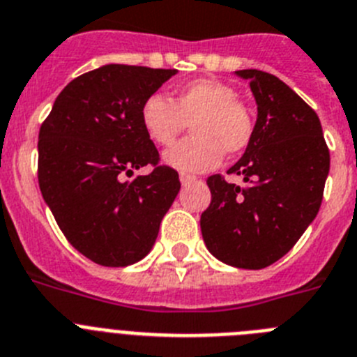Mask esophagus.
<instances>
[{"label": "esophagus", "instance_id": "34e87169", "mask_svg": "<svg viewBox=\"0 0 357 357\" xmlns=\"http://www.w3.org/2000/svg\"><path fill=\"white\" fill-rule=\"evenodd\" d=\"M179 179H181L183 185H190V183L197 181L196 176H192V174H181V176H179Z\"/></svg>", "mask_w": 357, "mask_h": 357}]
</instances>
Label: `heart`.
<instances>
[{
	"label": "heart",
	"mask_w": 357,
	"mask_h": 357,
	"mask_svg": "<svg viewBox=\"0 0 357 357\" xmlns=\"http://www.w3.org/2000/svg\"><path fill=\"white\" fill-rule=\"evenodd\" d=\"M140 123L158 147H172L190 123L194 135L170 149L165 161L183 172H204L221 163L225 153H243L255 135L252 109L230 84L197 79L176 88L167 100L151 95L140 107Z\"/></svg>",
	"instance_id": "obj_1"
}]
</instances>
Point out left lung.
Here are the masks:
<instances>
[{
    "instance_id": "obj_1",
    "label": "left lung",
    "mask_w": 357,
    "mask_h": 357,
    "mask_svg": "<svg viewBox=\"0 0 357 357\" xmlns=\"http://www.w3.org/2000/svg\"><path fill=\"white\" fill-rule=\"evenodd\" d=\"M257 100L255 135L225 176L206 179L210 206L201 234L213 257L243 269H262L296 244L320 210L331 156L311 105L280 79L260 70H238Z\"/></svg>"
}]
</instances>
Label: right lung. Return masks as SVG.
<instances>
[{
    "label": "right lung",
    "mask_w": 357,
    "mask_h": 357,
    "mask_svg": "<svg viewBox=\"0 0 357 357\" xmlns=\"http://www.w3.org/2000/svg\"><path fill=\"white\" fill-rule=\"evenodd\" d=\"M174 73L105 64L71 80L41 123L43 197L68 243L100 266L144 259L181 187L140 123L145 98ZM145 165L153 169L147 176L123 181Z\"/></svg>",
    "instance_id": "right-lung-1"
}]
</instances>
